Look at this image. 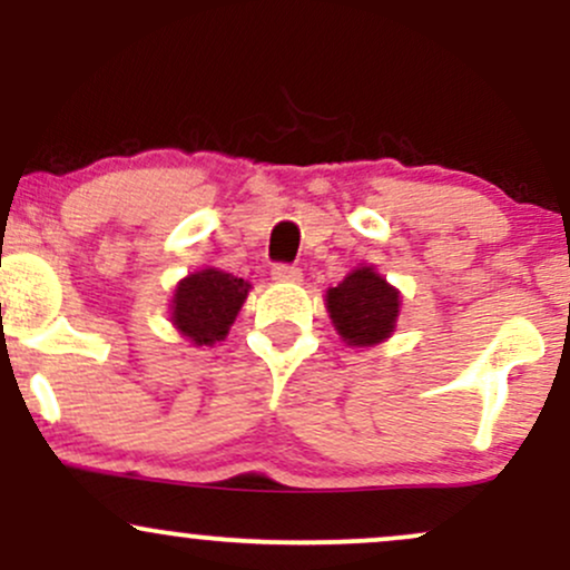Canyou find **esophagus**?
I'll use <instances>...</instances> for the list:
<instances>
[{
	"instance_id": "1",
	"label": "esophagus",
	"mask_w": 570,
	"mask_h": 570,
	"mask_svg": "<svg viewBox=\"0 0 570 570\" xmlns=\"http://www.w3.org/2000/svg\"><path fill=\"white\" fill-rule=\"evenodd\" d=\"M271 276L276 278V281H299V278H303V271H299L297 265L278 263V265H273V273H271Z\"/></svg>"
}]
</instances>
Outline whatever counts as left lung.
I'll list each match as a JSON object with an SVG mask.
<instances>
[{"label": "left lung", "instance_id": "1", "mask_svg": "<svg viewBox=\"0 0 570 570\" xmlns=\"http://www.w3.org/2000/svg\"><path fill=\"white\" fill-rule=\"evenodd\" d=\"M326 307L337 332L351 345H375L394 332L399 292L372 267H358L326 292Z\"/></svg>", "mask_w": 570, "mask_h": 570}]
</instances>
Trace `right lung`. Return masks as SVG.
I'll return each mask as SVG.
<instances>
[{"label": "right lung", "mask_w": 570, "mask_h": 570, "mask_svg": "<svg viewBox=\"0 0 570 570\" xmlns=\"http://www.w3.org/2000/svg\"><path fill=\"white\" fill-rule=\"evenodd\" d=\"M248 294L244 278L233 273L208 271L193 273L176 286L174 324L185 337L198 345H212L227 335Z\"/></svg>", "instance_id": "right-lung-1"}]
</instances>
